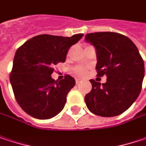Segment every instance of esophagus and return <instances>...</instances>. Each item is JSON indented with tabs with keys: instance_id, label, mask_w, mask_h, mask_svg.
<instances>
[{
	"instance_id": "esophagus-1",
	"label": "esophagus",
	"mask_w": 146,
	"mask_h": 146,
	"mask_svg": "<svg viewBox=\"0 0 146 146\" xmlns=\"http://www.w3.org/2000/svg\"><path fill=\"white\" fill-rule=\"evenodd\" d=\"M80 81H81V79H78V78L76 79V84H79Z\"/></svg>"
}]
</instances>
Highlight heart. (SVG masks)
<instances>
[{"mask_svg": "<svg viewBox=\"0 0 146 146\" xmlns=\"http://www.w3.org/2000/svg\"><path fill=\"white\" fill-rule=\"evenodd\" d=\"M75 71L79 76H84V74L86 73V69L83 66H77L75 69Z\"/></svg>", "mask_w": 146, "mask_h": 146, "instance_id": "heart-1", "label": "heart"}]
</instances>
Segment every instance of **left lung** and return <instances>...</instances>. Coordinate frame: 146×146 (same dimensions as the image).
Listing matches in <instances>:
<instances>
[{
	"mask_svg": "<svg viewBox=\"0 0 146 146\" xmlns=\"http://www.w3.org/2000/svg\"><path fill=\"white\" fill-rule=\"evenodd\" d=\"M84 39L96 50L97 76H107L104 84L90 80L92 90L84 97L87 108L101 117L120 115L141 93L145 76L142 57L134 42L118 33H87Z\"/></svg>",
	"mask_w": 146,
	"mask_h": 146,
	"instance_id": "1",
	"label": "left lung"
}]
</instances>
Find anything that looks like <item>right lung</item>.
Returning <instances> with one entry per match:
<instances>
[{"mask_svg":"<svg viewBox=\"0 0 146 146\" xmlns=\"http://www.w3.org/2000/svg\"><path fill=\"white\" fill-rule=\"evenodd\" d=\"M83 33L71 37L41 34L25 42L15 52L10 76L15 97L21 108L38 119H50L62 112L76 80L52 78L54 66L65 62L67 52Z\"/></svg>","mask_w":146,"mask_h":146,"instance_id":"1","label":"right lung"}]
</instances>
